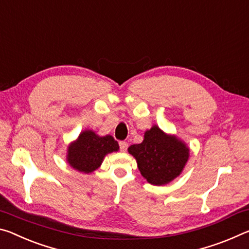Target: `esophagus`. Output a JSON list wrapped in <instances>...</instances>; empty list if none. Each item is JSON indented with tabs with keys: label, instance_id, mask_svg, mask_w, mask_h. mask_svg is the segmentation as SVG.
<instances>
[{
	"label": "esophagus",
	"instance_id": "esophagus-1",
	"mask_svg": "<svg viewBox=\"0 0 249 249\" xmlns=\"http://www.w3.org/2000/svg\"><path fill=\"white\" fill-rule=\"evenodd\" d=\"M119 145H120V150L122 152H124L125 150H127V148H128V143L125 141H120L119 142Z\"/></svg>",
	"mask_w": 249,
	"mask_h": 249
}]
</instances>
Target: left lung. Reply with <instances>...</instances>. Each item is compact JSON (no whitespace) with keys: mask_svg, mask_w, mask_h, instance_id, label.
Listing matches in <instances>:
<instances>
[{"mask_svg":"<svg viewBox=\"0 0 249 249\" xmlns=\"http://www.w3.org/2000/svg\"><path fill=\"white\" fill-rule=\"evenodd\" d=\"M128 152L150 184L161 186L182 173L190 157V148L175 134L165 133L157 124L144 132L143 141L132 144Z\"/></svg>","mask_w":249,"mask_h":249,"instance_id":"obj_1","label":"left lung"}]
</instances>
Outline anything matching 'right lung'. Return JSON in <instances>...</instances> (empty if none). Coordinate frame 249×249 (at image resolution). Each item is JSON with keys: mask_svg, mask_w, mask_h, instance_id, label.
<instances>
[{"mask_svg": "<svg viewBox=\"0 0 249 249\" xmlns=\"http://www.w3.org/2000/svg\"><path fill=\"white\" fill-rule=\"evenodd\" d=\"M119 151V144L112 136L101 137L86 129L67 148L66 161L74 170L89 174L96 171L109 153Z\"/></svg>", "mask_w": 249, "mask_h": 249, "instance_id": "1", "label": "right lung"}]
</instances>
